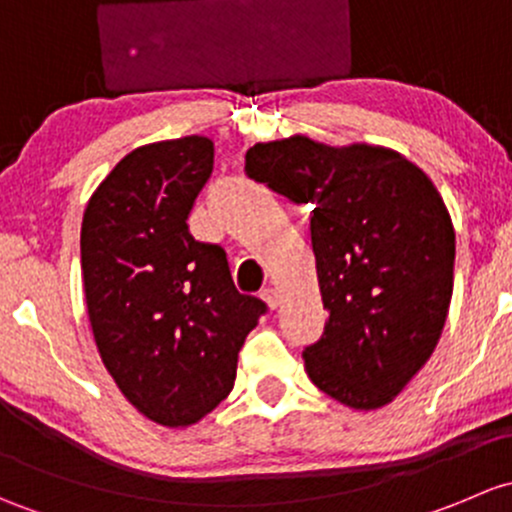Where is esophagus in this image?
<instances>
[{"label":"esophagus","instance_id":"1","mask_svg":"<svg viewBox=\"0 0 512 512\" xmlns=\"http://www.w3.org/2000/svg\"><path fill=\"white\" fill-rule=\"evenodd\" d=\"M261 298H263V303H266L271 310H276L278 305H281V295H278L276 288H263Z\"/></svg>","mask_w":512,"mask_h":512}]
</instances>
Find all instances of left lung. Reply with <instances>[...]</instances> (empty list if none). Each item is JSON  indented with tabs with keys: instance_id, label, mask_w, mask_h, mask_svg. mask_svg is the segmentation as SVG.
Instances as JSON below:
<instances>
[{
	"instance_id": "1",
	"label": "left lung",
	"mask_w": 512,
	"mask_h": 512,
	"mask_svg": "<svg viewBox=\"0 0 512 512\" xmlns=\"http://www.w3.org/2000/svg\"><path fill=\"white\" fill-rule=\"evenodd\" d=\"M246 175L313 204L328 320L303 350L310 382L357 412L387 407L426 365L449 315L456 234L439 189L392 147L308 135L256 142Z\"/></svg>"
}]
</instances>
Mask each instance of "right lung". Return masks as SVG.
I'll return each instance as SVG.
<instances>
[{
  "mask_svg": "<svg viewBox=\"0 0 512 512\" xmlns=\"http://www.w3.org/2000/svg\"><path fill=\"white\" fill-rule=\"evenodd\" d=\"M214 165L204 135L135 147L83 212L81 271L98 355L142 416L184 429L226 399L266 305L236 291L224 249L189 209Z\"/></svg>",
  "mask_w": 512,
  "mask_h": 512,
  "instance_id": "add662e5",
  "label": "right lung"
}]
</instances>
